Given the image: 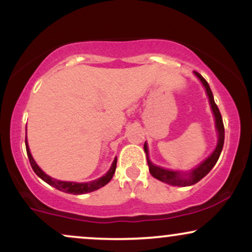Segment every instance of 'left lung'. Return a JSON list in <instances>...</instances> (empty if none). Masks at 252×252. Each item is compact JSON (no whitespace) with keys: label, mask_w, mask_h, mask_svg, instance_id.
I'll use <instances>...</instances> for the list:
<instances>
[{"label":"left lung","mask_w":252,"mask_h":252,"mask_svg":"<svg viewBox=\"0 0 252 252\" xmlns=\"http://www.w3.org/2000/svg\"><path fill=\"white\" fill-rule=\"evenodd\" d=\"M195 76L200 79V82L202 83V85L205 86L207 92V96H209L210 99V104H211V108H212L213 115H215L216 118V126L217 130H218V134H219V138H218V144H217V148L215 149V152L212 153V155L209 156L206 160L204 161L201 164H199L195 169L190 170L189 173H186V174H181L179 172H173V170H168V169H164L161 168V167L155 166L148 160V166H149V172L150 174L154 176L155 179L158 180L166 182V184L172 185V186H190V185H194L198 181H200L205 175H207L210 173V170L215 167V164L218 161L219 156H220L222 146H224V137H225V130H224V123H222V118L220 115V111H219L218 106L215 103V99H213V94L212 91H211L209 83L205 80V78L201 76L200 73L194 71ZM144 152L147 153V158H148V148H147V144L144 143Z\"/></svg>","instance_id":"1"}]
</instances>
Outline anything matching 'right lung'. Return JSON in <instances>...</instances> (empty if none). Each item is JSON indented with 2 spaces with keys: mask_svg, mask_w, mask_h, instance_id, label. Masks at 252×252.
<instances>
[{
  "mask_svg": "<svg viewBox=\"0 0 252 252\" xmlns=\"http://www.w3.org/2000/svg\"><path fill=\"white\" fill-rule=\"evenodd\" d=\"M26 149H27V155H28V158H30V163H31L32 168H33L34 172H35V174L39 176V178H41L43 181L47 182L48 185L53 186L54 189L62 190V192H65V193H70V194H84V193L94 192V190H96L98 189H100V187L105 186V185L108 184L110 180H111L112 176H114V174H115V170H116L117 158H115L114 162H112V164H111V168L109 169V172L106 173L104 176H102V178L97 179V180L90 181V182H84V184H78V182H68V181H59V180H56V179L51 178V176H48L47 174H45V173H43L42 170L39 168V166H37V164L35 163V161H34L33 158H32L30 148H28L27 140H26Z\"/></svg>",
  "mask_w": 252,
  "mask_h": 252,
  "instance_id": "obj_1",
  "label": "right lung"
}]
</instances>
